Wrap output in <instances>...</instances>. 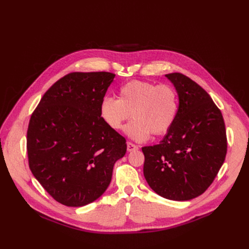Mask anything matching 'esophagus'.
Here are the masks:
<instances>
[{
	"mask_svg": "<svg viewBox=\"0 0 249 249\" xmlns=\"http://www.w3.org/2000/svg\"><path fill=\"white\" fill-rule=\"evenodd\" d=\"M138 146H136L135 144L131 143V142H128L127 143V151L128 152H131V151H135V150H138Z\"/></svg>",
	"mask_w": 249,
	"mask_h": 249,
	"instance_id": "1",
	"label": "esophagus"
}]
</instances>
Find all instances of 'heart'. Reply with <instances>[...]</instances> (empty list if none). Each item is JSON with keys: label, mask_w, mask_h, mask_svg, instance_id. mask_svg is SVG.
<instances>
[{"label": "heart", "mask_w": 249, "mask_h": 249, "mask_svg": "<svg viewBox=\"0 0 249 249\" xmlns=\"http://www.w3.org/2000/svg\"><path fill=\"white\" fill-rule=\"evenodd\" d=\"M178 110V96L169 85L131 81L118 90V99L104 97L99 112L103 121L113 130H120L132 114L126 127L132 139L141 142L150 134L160 136L169 131Z\"/></svg>", "instance_id": "b5f03b06"}]
</instances>
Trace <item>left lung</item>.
<instances>
[{
	"mask_svg": "<svg viewBox=\"0 0 249 249\" xmlns=\"http://www.w3.org/2000/svg\"><path fill=\"white\" fill-rule=\"evenodd\" d=\"M165 76L178 93L179 106L160 144L142 148L144 176L160 196L186 201L209 188L225 161V121L218 106L197 83L180 73Z\"/></svg>",
	"mask_w": 249,
	"mask_h": 249,
	"instance_id": "8db88e82",
	"label": "left lung"
}]
</instances>
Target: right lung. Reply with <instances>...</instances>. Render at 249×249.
<instances>
[{"instance_id": "1", "label": "right lung", "mask_w": 249, "mask_h": 249, "mask_svg": "<svg viewBox=\"0 0 249 249\" xmlns=\"http://www.w3.org/2000/svg\"><path fill=\"white\" fill-rule=\"evenodd\" d=\"M115 75L73 72L58 80L31 114L26 136L29 168L57 202L81 207L108 187L126 139L100 116Z\"/></svg>"}]
</instances>
